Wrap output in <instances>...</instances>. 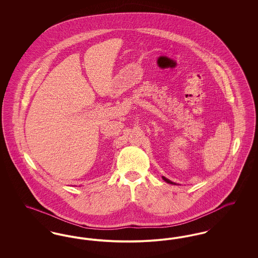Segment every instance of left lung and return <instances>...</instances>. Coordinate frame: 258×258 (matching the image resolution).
<instances>
[{
    "label": "left lung",
    "instance_id": "8db88e82",
    "mask_svg": "<svg viewBox=\"0 0 258 258\" xmlns=\"http://www.w3.org/2000/svg\"><path fill=\"white\" fill-rule=\"evenodd\" d=\"M162 179H163V180H164V181H165L166 183H168V184H176V183H173L172 181H170V180H168V179H167V178H165L164 176H162Z\"/></svg>",
    "mask_w": 258,
    "mask_h": 258
}]
</instances>
